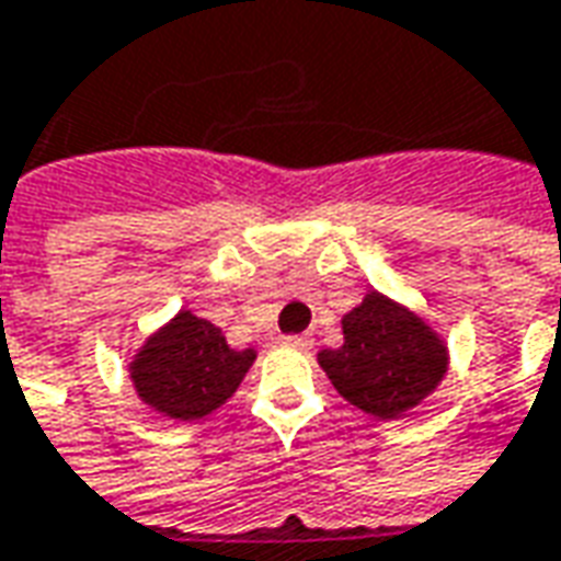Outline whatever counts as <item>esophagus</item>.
Listing matches in <instances>:
<instances>
[{"label": "esophagus", "instance_id": "34e87169", "mask_svg": "<svg viewBox=\"0 0 561 561\" xmlns=\"http://www.w3.org/2000/svg\"><path fill=\"white\" fill-rule=\"evenodd\" d=\"M282 344H285V347H295V351H310V347H313V339H310V335H285Z\"/></svg>", "mask_w": 561, "mask_h": 561}]
</instances>
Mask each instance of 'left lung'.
Returning a JSON list of instances; mask_svg holds the SVG:
<instances>
[{
	"instance_id": "obj_1",
	"label": "left lung",
	"mask_w": 561,
	"mask_h": 561,
	"mask_svg": "<svg viewBox=\"0 0 561 561\" xmlns=\"http://www.w3.org/2000/svg\"><path fill=\"white\" fill-rule=\"evenodd\" d=\"M344 344L319 351V366L351 407L376 419H403L447 376L450 354L415 310L369 291L341 317Z\"/></svg>"
}]
</instances>
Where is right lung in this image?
Wrapping results in <instances>:
<instances>
[{"label": "right lung", "mask_w": 561, "mask_h": 561, "mask_svg": "<svg viewBox=\"0 0 561 561\" xmlns=\"http://www.w3.org/2000/svg\"><path fill=\"white\" fill-rule=\"evenodd\" d=\"M257 359L254 347L236 351L220 325L180 310L129 359V378L148 410L195 422L220 410Z\"/></svg>", "instance_id": "obj_1"}]
</instances>
